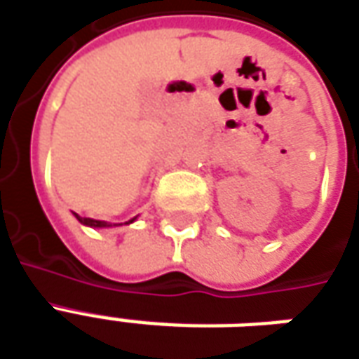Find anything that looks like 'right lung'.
I'll return each mask as SVG.
<instances>
[{
  "label": "right lung",
  "mask_w": 359,
  "mask_h": 359,
  "mask_svg": "<svg viewBox=\"0 0 359 359\" xmlns=\"http://www.w3.org/2000/svg\"><path fill=\"white\" fill-rule=\"evenodd\" d=\"M74 215H76V213H74ZM76 219H79V221H81V223H84V225H88V226H111V225H107V223H105V221H95V219H90V217H81V215H76ZM134 219H130V221H128V223H133Z\"/></svg>",
  "instance_id": "1"
}]
</instances>
